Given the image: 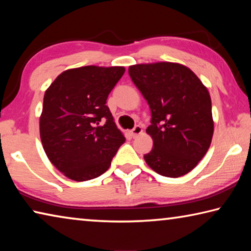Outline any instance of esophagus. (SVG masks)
I'll return each mask as SVG.
<instances>
[{
	"instance_id": "obj_1",
	"label": "esophagus",
	"mask_w": 251,
	"mask_h": 251,
	"mask_svg": "<svg viewBox=\"0 0 251 251\" xmlns=\"http://www.w3.org/2000/svg\"><path fill=\"white\" fill-rule=\"evenodd\" d=\"M142 131H143V129H142V127L139 126V125H136L133 129L130 130V133H131V136H133V137L135 138V137H137V136L139 135V134H142Z\"/></svg>"
}]
</instances>
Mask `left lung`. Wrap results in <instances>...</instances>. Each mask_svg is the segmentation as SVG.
Returning <instances> with one entry per match:
<instances>
[{"instance_id":"left-lung-1","label":"left lung","mask_w":251,"mask_h":251,"mask_svg":"<svg viewBox=\"0 0 251 251\" xmlns=\"http://www.w3.org/2000/svg\"><path fill=\"white\" fill-rule=\"evenodd\" d=\"M128 74L151 112L146 131L154 145L145 161L161 176L186 175L206 155L214 134L207 88L194 72L176 63L133 65Z\"/></svg>"}]
</instances>
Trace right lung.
<instances>
[{
  "instance_id": "right-lung-1",
  "label": "right lung",
  "mask_w": 251,
  "mask_h": 251,
  "mask_svg": "<svg viewBox=\"0 0 251 251\" xmlns=\"http://www.w3.org/2000/svg\"><path fill=\"white\" fill-rule=\"evenodd\" d=\"M124 73L122 66L67 70L45 92L41 141L50 163L70 179L100 176L124 144V135L106 105Z\"/></svg>"
}]
</instances>
